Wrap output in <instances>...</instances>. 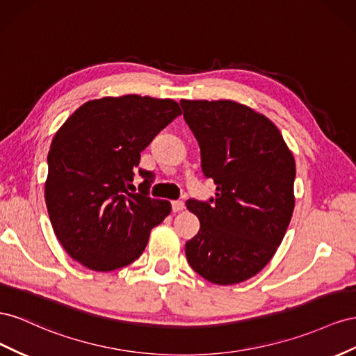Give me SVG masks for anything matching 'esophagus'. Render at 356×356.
Returning <instances> with one entry per match:
<instances>
[{
	"mask_svg": "<svg viewBox=\"0 0 356 356\" xmlns=\"http://www.w3.org/2000/svg\"><path fill=\"white\" fill-rule=\"evenodd\" d=\"M171 209L175 213H179L185 209V202L184 201H171Z\"/></svg>",
	"mask_w": 356,
	"mask_h": 356,
	"instance_id": "obj_1",
	"label": "esophagus"
}]
</instances>
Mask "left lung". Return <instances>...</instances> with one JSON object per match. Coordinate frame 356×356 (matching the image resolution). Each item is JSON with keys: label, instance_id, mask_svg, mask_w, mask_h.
<instances>
[{"label": "left lung", "instance_id": "1", "mask_svg": "<svg viewBox=\"0 0 356 356\" xmlns=\"http://www.w3.org/2000/svg\"><path fill=\"white\" fill-rule=\"evenodd\" d=\"M201 150V170L216 185L209 201L191 198L198 234L186 241L192 270L216 285L255 276L276 253L292 218L296 161L270 119L229 99H181Z\"/></svg>", "mask_w": 356, "mask_h": 356}]
</instances>
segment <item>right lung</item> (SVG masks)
<instances>
[{
    "mask_svg": "<svg viewBox=\"0 0 356 356\" xmlns=\"http://www.w3.org/2000/svg\"><path fill=\"white\" fill-rule=\"evenodd\" d=\"M181 115L176 101L140 95L88 101L55 134L44 198L55 236L89 270L111 271L143 253L150 229L171 211L149 197L150 171L133 188L140 152Z\"/></svg>",
    "mask_w": 356,
    "mask_h": 356,
    "instance_id": "obj_1",
    "label": "right lung"
}]
</instances>
